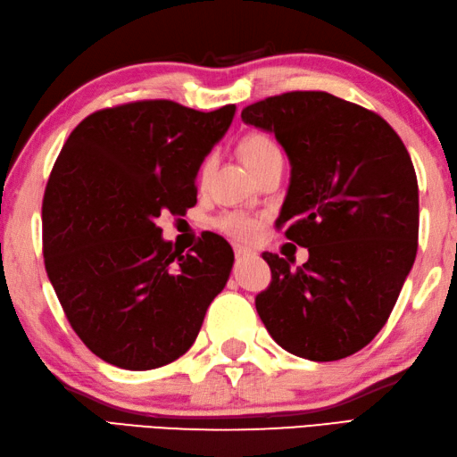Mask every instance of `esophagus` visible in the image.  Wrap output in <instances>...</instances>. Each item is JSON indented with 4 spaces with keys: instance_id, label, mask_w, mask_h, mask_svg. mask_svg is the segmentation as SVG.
Segmentation results:
<instances>
[{
    "instance_id": "1",
    "label": "esophagus",
    "mask_w": 457,
    "mask_h": 457,
    "mask_svg": "<svg viewBox=\"0 0 457 457\" xmlns=\"http://www.w3.org/2000/svg\"><path fill=\"white\" fill-rule=\"evenodd\" d=\"M251 254H253L251 248H246V246H240V245H235V256H237V261H243V258L251 256Z\"/></svg>"
}]
</instances>
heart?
<instances>
[{"instance_id":"1","label":"heart","mask_w":457,"mask_h":457,"mask_svg":"<svg viewBox=\"0 0 457 457\" xmlns=\"http://www.w3.org/2000/svg\"><path fill=\"white\" fill-rule=\"evenodd\" d=\"M240 151H243V159L246 162V167L253 170L261 169L266 161H270L274 157H278L280 151L277 147V143H274L270 137H266L262 133H253L248 135L246 139L240 145ZM211 167V159L204 161L203 165V175L209 170ZM214 225H217L219 230L225 232V235L237 238V240H251L256 237L258 228V220L248 217L246 212H238V211H230L220 214V217L214 220Z\"/></svg>"}]
</instances>
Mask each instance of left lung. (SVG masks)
I'll return each instance as SVG.
<instances>
[{
    "mask_svg": "<svg viewBox=\"0 0 457 457\" xmlns=\"http://www.w3.org/2000/svg\"><path fill=\"white\" fill-rule=\"evenodd\" d=\"M243 121L290 161L277 227L308 261L264 253L270 287L256 312L274 342L312 362L362 350L388 320L418 251V179L398 133L354 103L292 91L253 103Z\"/></svg>",
    "mask_w": 457,
    "mask_h": 457,
    "instance_id": "8db88e82",
    "label": "left lung"
}]
</instances>
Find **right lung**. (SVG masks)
<instances>
[{
    "mask_svg": "<svg viewBox=\"0 0 457 457\" xmlns=\"http://www.w3.org/2000/svg\"><path fill=\"white\" fill-rule=\"evenodd\" d=\"M137 101L85 117L43 196V256L71 328L123 370L170 364L193 346L235 254L204 235L191 253L161 237V212L196 203L195 179L235 117Z\"/></svg>",
    "mask_w": 457,
    "mask_h": 457,
    "instance_id": "obj_1",
    "label": "right lung"
}]
</instances>
